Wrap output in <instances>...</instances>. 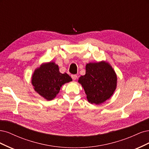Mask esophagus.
<instances>
[{
  "instance_id": "34e87169",
  "label": "esophagus",
  "mask_w": 149,
  "mask_h": 149,
  "mask_svg": "<svg viewBox=\"0 0 149 149\" xmlns=\"http://www.w3.org/2000/svg\"><path fill=\"white\" fill-rule=\"evenodd\" d=\"M71 77L74 80H75L77 79V75H72Z\"/></svg>"
}]
</instances>
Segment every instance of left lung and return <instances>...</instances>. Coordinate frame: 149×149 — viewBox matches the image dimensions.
Returning <instances> with one entry per match:
<instances>
[{
    "label": "left lung",
    "instance_id": "8db88e82",
    "mask_svg": "<svg viewBox=\"0 0 149 149\" xmlns=\"http://www.w3.org/2000/svg\"><path fill=\"white\" fill-rule=\"evenodd\" d=\"M85 75L78 81L82 86L88 102L100 104L113 95L117 85V76L112 67L107 62L88 63Z\"/></svg>",
    "mask_w": 149,
    "mask_h": 149
}]
</instances>
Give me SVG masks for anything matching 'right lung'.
<instances>
[{
  "label": "right lung",
  "mask_w": 149,
  "mask_h": 149,
  "mask_svg": "<svg viewBox=\"0 0 149 149\" xmlns=\"http://www.w3.org/2000/svg\"><path fill=\"white\" fill-rule=\"evenodd\" d=\"M72 80L66 73L59 72V66L53 62L42 64L33 73L31 84L36 92L47 100L54 99L61 87Z\"/></svg>",
  "instance_id": "obj_1"
}]
</instances>
